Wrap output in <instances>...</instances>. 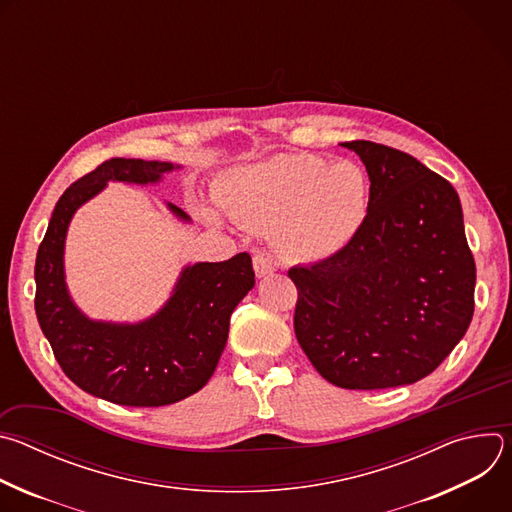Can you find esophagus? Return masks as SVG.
Listing matches in <instances>:
<instances>
[{
  "instance_id": "34e87169",
  "label": "esophagus",
  "mask_w": 512,
  "mask_h": 512,
  "mask_svg": "<svg viewBox=\"0 0 512 512\" xmlns=\"http://www.w3.org/2000/svg\"><path fill=\"white\" fill-rule=\"evenodd\" d=\"M253 269H255V275H257V277H267V275H271V273L275 271V265H273L267 257L255 255V257H253Z\"/></svg>"
}]
</instances>
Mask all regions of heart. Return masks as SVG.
Instances as JSON below:
<instances>
[{
    "mask_svg": "<svg viewBox=\"0 0 512 512\" xmlns=\"http://www.w3.org/2000/svg\"><path fill=\"white\" fill-rule=\"evenodd\" d=\"M225 214L245 229H269L289 259L318 263L340 253L362 229L371 180L358 164L314 154H277L229 172L214 190Z\"/></svg>",
    "mask_w": 512,
    "mask_h": 512,
    "instance_id": "heart-1",
    "label": "heart"
}]
</instances>
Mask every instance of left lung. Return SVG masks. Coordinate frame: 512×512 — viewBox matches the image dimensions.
<instances>
[{
  "instance_id": "left-lung-1",
  "label": "left lung",
  "mask_w": 512,
  "mask_h": 512,
  "mask_svg": "<svg viewBox=\"0 0 512 512\" xmlns=\"http://www.w3.org/2000/svg\"><path fill=\"white\" fill-rule=\"evenodd\" d=\"M367 168L371 206L334 257L291 267L294 328L314 369L342 389L417 383L464 338L476 265L458 192L413 156L344 141Z\"/></svg>"
}]
</instances>
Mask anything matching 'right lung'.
Wrapping results in <instances>:
<instances>
[{
  "instance_id": "1",
  "label": "right lung",
  "mask_w": 512,
  "mask_h": 512,
  "mask_svg": "<svg viewBox=\"0 0 512 512\" xmlns=\"http://www.w3.org/2000/svg\"><path fill=\"white\" fill-rule=\"evenodd\" d=\"M170 162L113 158L70 184L54 206L34 267L36 316L64 375L83 391L129 407H162L200 391L221 358L237 304L255 285L249 253L180 271L168 302L141 322L89 318L72 302L64 243L75 212L109 182L158 184ZM184 223L190 216L168 202Z\"/></svg>"
}]
</instances>
